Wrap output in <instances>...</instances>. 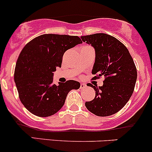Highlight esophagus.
<instances>
[{"label":"esophagus","mask_w":152,"mask_h":152,"mask_svg":"<svg viewBox=\"0 0 152 152\" xmlns=\"http://www.w3.org/2000/svg\"><path fill=\"white\" fill-rule=\"evenodd\" d=\"M86 87H87V85H86L85 84H84V83H81L80 84V88L83 89V88H85Z\"/></svg>","instance_id":"1"}]
</instances>
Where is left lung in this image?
Segmentation results:
<instances>
[{
	"label": "left lung",
	"mask_w": 152,
	"mask_h": 152,
	"mask_svg": "<svg viewBox=\"0 0 152 152\" xmlns=\"http://www.w3.org/2000/svg\"><path fill=\"white\" fill-rule=\"evenodd\" d=\"M81 38L96 50L93 79L104 77L102 87L87 84L94 89L96 96L85 106L97 116L112 115L121 110L132 95L137 76L134 62L126 47L111 35L99 33Z\"/></svg>",
	"instance_id": "8db88e82"
}]
</instances>
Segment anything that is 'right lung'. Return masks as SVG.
Masks as SVG:
<instances>
[{"label":"right lung","mask_w":152,"mask_h":152,"mask_svg":"<svg viewBox=\"0 0 152 152\" xmlns=\"http://www.w3.org/2000/svg\"><path fill=\"white\" fill-rule=\"evenodd\" d=\"M82 42L78 36L45 34L24 46L14 78L20 100L31 113L39 117L53 115L63 107L69 92L80 87L74 80L55 85L53 76L56 67L62 65L65 52Z\"/></svg>","instance_id":"1"}]
</instances>
